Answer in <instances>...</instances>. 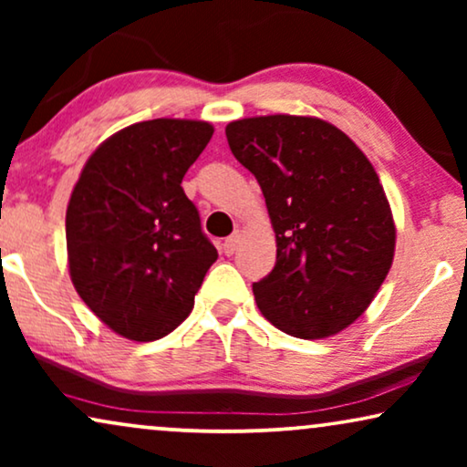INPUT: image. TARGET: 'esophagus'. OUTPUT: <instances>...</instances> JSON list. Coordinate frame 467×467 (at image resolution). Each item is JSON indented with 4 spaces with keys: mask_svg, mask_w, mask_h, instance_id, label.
<instances>
[{
    "mask_svg": "<svg viewBox=\"0 0 467 467\" xmlns=\"http://www.w3.org/2000/svg\"><path fill=\"white\" fill-rule=\"evenodd\" d=\"M238 244H240V234L235 232V234L229 235V238H227L225 242H223V253H225V254H234L235 248H238Z\"/></svg>",
    "mask_w": 467,
    "mask_h": 467,
    "instance_id": "34e87169",
    "label": "esophagus"
}]
</instances>
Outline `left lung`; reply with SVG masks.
Masks as SVG:
<instances>
[{"instance_id": "8db88e82", "label": "left lung", "mask_w": 467, "mask_h": 467, "mask_svg": "<svg viewBox=\"0 0 467 467\" xmlns=\"http://www.w3.org/2000/svg\"><path fill=\"white\" fill-rule=\"evenodd\" d=\"M225 136L257 178L276 234V265L253 285L261 315L304 340L348 327L395 253L393 214L372 163L347 133L315 117L240 119Z\"/></svg>"}]
</instances>
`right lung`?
Wrapping results in <instances>:
<instances>
[{"instance_id": "1", "label": "right lung", "mask_w": 467, "mask_h": 467, "mask_svg": "<svg viewBox=\"0 0 467 467\" xmlns=\"http://www.w3.org/2000/svg\"><path fill=\"white\" fill-rule=\"evenodd\" d=\"M213 133L203 120H142L80 171L66 213L69 276L119 336L152 342L174 331L219 257L181 187Z\"/></svg>"}]
</instances>
